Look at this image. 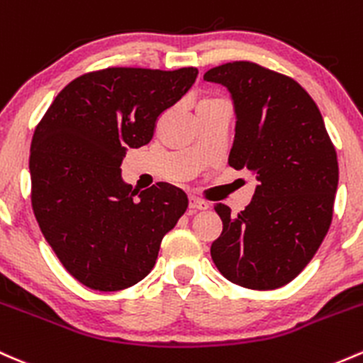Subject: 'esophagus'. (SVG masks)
<instances>
[{"mask_svg":"<svg viewBox=\"0 0 363 363\" xmlns=\"http://www.w3.org/2000/svg\"><path fill=\"white\" fill-rule=\"evenodd\" d=\"M189 208L193 210V212H196V210H206L208 208V203L200 200V198H196V196H191L189 198Z\"/></svg>","mask_w":363,"mask_h":363,"instance_id":"34e87169","label":"esophagus"}]
</instances>
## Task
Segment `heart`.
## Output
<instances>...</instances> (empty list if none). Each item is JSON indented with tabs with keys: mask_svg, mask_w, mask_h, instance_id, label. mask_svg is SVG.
I'll list each match as a JSON object with an SVG mask.
<instances>
[{
	"mask_svg": "<svg viewBox=\"0 0 363 363\" xmlns=\"http://www.w3.org/2000/svg\"><path fill=\"white\" fill-rule=\"evenodd\" d=\"M205 101H212V99H205ZM203 103V101H201Z\"/></svg>",
	"mask_w": 363,
	"mask_h": 363,
	"instance_id": "1",
	"label": "heart"
}]
</instances>
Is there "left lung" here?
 Listing matches in <instances>:
<instances>
[{
	"label": "left lung",
	"instance_id": "1",
	"mask_svg": "<svg viewBox=\"0 0 363 363\" xmlns=\"http://www.w3.org/2000/svg\"><path fill=\"white\" fill-rule=\"evenodd\" d=\"M203 79L227 87L233 98L229 165L252 170L258 181L241 213L215 203L224 227L210 248L212 260L242 288H281L305 269L328 234L340 179L336 150L315 101L291 77L233 62Z\"/></svg>",
	"mask_w": 363,
	"mask_h": 363
}]
</instances>
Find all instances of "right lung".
Wrapping results in <instances>:
<instances>
[{"label":"right lung","instance_id":"add662e5","mask_svg":"<svg viewBox=\"0 0 363 363\" xmlns=\"http://www.w3.org/2000/svg\"><path fill=\"white\" fill-rule=\"evenodd\" d=\"M198 69H106L63 87L30 145L33 208L63 267L96 291L145 279L160 242L188 208L167 182L133 189L127 150L148 145L158 117L191 89Z\"/></svg>","mask_w":363,"mask_h":363}]
</instances>
